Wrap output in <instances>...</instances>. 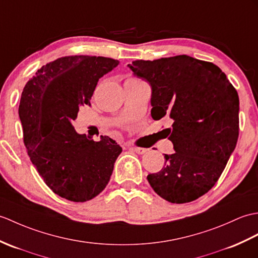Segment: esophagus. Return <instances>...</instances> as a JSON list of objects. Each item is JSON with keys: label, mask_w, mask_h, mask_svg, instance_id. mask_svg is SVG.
<instances>
[{"label": "esophagus", "mask_w": 258, "mask_h": 258, "mask_svg": "<svg viewBox=\"0 0 258 258\" xmlns=\"http://www.w3.org/2000/svg\"><path fill=\"white\" fill-rule=\"evenodd\" d=\"M130 149H132V151H134L135 153L140 155H143L147 152L146 148H142V147H130Z\"/></svg>", "instance_id": "obj_1"}]
</instances>
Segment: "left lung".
<instances>
[{
  "mask_svg": "<svg viewBox=\"0 0 258 258\" xmlns=\"http://www.w3.org/2000/svg\"><path fill=\"white\" fill-rule=\"evenodd\" d=\"M152 88V117L171 118L166 128L175 153L147 180L171 203H187L210 190L238 139V94L212 62L179 55L127 64Z\"/></svg>",
  "mask_w": 258,
  "mask_h": 258,
  "instance_id": "left-lung-1",
  "label": "left lung"
}]
</instances>
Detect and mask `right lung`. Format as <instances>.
<instances>
[{
    "label": "right lung",
    "instance_id": "1",
    "mask_svg": "<svg viewBox=\"0 0 258 258\" xmlns=\"http://www.w3.org/2000/svg\"><path fill=\"white\" fill-rule=\"evenodd\" d=\"M117 64L106 57H61L24 87L19 115L28 156L48 187L67 200L85 202L102 192L122 153L109 136L94 142L73 126L100 78Z\"/></svg>",
    "mask_w": 258,
    "mask_h": 258
}]
</instances>
